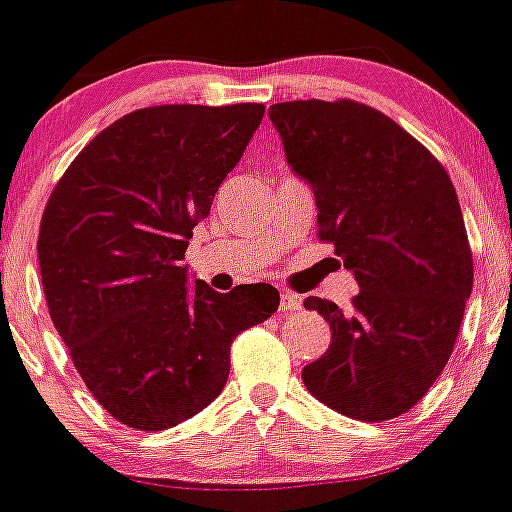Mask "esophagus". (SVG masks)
<instances>
[{"label": "esophagus", "instance_id": "obj_1", "mask_svg": "<svg viewBox=\"0 0 512 512\" xmlns=\"http://www.w3.org/2000/svg\"><path fill=\"white\" fill-rule=\"evenodd\" d=\"M278 307H281V313H294V310L302 307V299L292 292H281V305Z\"/></svg>", "mask_w": 512, "mask_h": 512}]
</instances>
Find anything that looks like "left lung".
I'll use <instances>...</instances> for the list:
<instances>
[{
	"label": "left lung",
	"mask_w": 512,
	"mask_h": 512,
	"mask_svg": "<svg viewBox=\"0 0 512 512\" xmlns=\"http://www.w3.org/2000/svg\"><path fill=\"white\" fill-rule=\"evenodd\" d=\"M286 162L313 186L318 236L334 242L360 292L344 313L307 297L331 326L302 381L357 421H389L423 400L458 339L473 257L442 162L384 112L352 99L268 110Z\"/></svg>",
	"instance_id": "8db88e82"
}]
</instances>
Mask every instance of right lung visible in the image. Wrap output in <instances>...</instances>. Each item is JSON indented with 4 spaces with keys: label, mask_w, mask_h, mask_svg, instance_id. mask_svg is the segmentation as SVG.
<instances>
[{
    "label": "right lung",
    "mask_w": 512,
    "mask_h": 512,
    "mask_svg": "<svg viewBox=\"0 0 512 512\" xmlns=\"http://www.w3.org/2000/svg\"><path fill=\"white\" fill-rule=\"evenodd\" d=\"M263 105L134 110L83 147L39 228L49 315L115 421L173 429L223 392L231 342L278 310L270 284H189L191 231L242 160Z\"/></svg>",
    "instance_id": "add662e5"
}]
</instances>
